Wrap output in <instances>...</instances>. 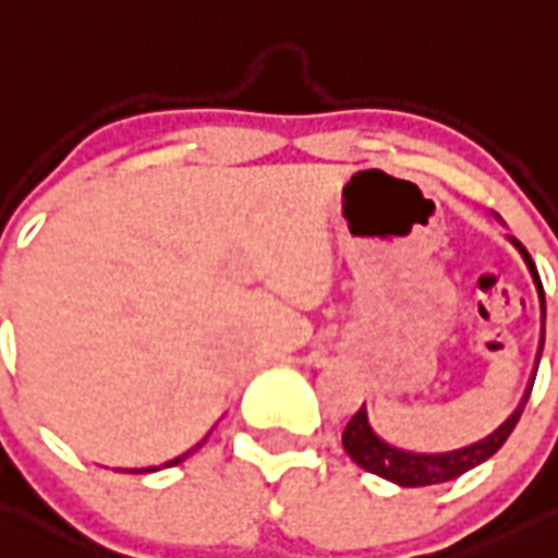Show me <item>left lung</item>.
<instances>
[{
	"instance_id": "1",
	"label": "left lung",
	"mask_w": 558,
	"mask_h": 558,
	"mask_svg": "<svg viewBox=\"0 0 558 558\" xmlns=\"http://www.w3.org/2000/svg\"><path fill=\"white\" fill-rule=\"evenodd\" d=\"M511 244L520 250L522 260L527 264V272H531V278H534L536 283V292H539L542 339H539V353H536V367H539L542 345H545V292H542L539 272H536L534 260H531L525 246H522L517 239H511ZM534 379H536V373L531 376V385H527L520 407L508 415V421H502V424L488 435V438L477 440V444H472V447L454 449V452H438V454H421V452H404V449H396L373 433L371 421H367L365 404H362L360 413L348 421L345 433H342V447H345V452L351 454V460L356 463V466H362L371 474H379V477H385V481L390 483H399V486L415 488V486H435V483L454 481V477H460V474H466L469 469L481 466L483 460L492 458V454L506 444L508 435H511L513 426H517V421H520L522 410H525L531 387H534Z\"/></svg>"
}]
</instances>
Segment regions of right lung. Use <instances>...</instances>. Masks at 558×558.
<instances>
[{"label":"right lung","instance_id":"obj_1","mask_svg":"<svg viewBox=\"0 0 558 558\" xmlns=\"http://www.w3.org/2000/svg\"><path fill=\"white\" fill-rule=\"evenodd\" d=\"M205 440H207V438H202V440H198V444H196V447H193V449H187L185 454H179V458L168 460V463H165V466H177V463H182V460H185L187 454H193V452H196V449L202 447V444H205ZM134 472H157V469H154V466H151V469H134Z\"/></svg>","mask_w":558,"mask_h":558}]
</instances>
